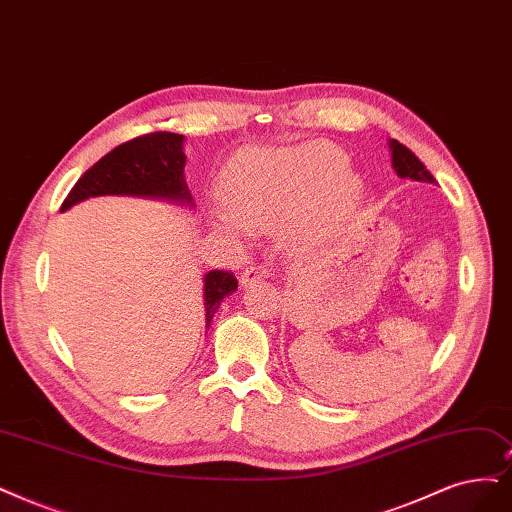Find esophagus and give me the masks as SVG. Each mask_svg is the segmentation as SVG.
Wrapping results in <instances>:
<instances>
[{
  "instance_id": "1",
  "label": "esophagus",
  "mask_w": 512,
  "mask_h": 512,
  "mask_svg": "<svg viewBox=\"0 0 512 512\" xmlns=\"http://www.w3.org/2000/svg\"><path fill=\"white\" fill-rule=\"evenodd\" d=\"M266 276H268L266 266H249V268H246V270L242 272L240 282H242V287H253L255 282L263 280Z\"/></svg>"
}]
</instances>
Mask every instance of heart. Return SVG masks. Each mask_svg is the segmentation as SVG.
<instances>
[{
    "mask_svg": "<svg viewBox=\"0 0 512 512\" xmlns=\"http://www.w3.org/2000/svg\"><path fill=\"white\" fill-rule=\"evenodd\" d=\"M344 156L325 145L240 156L223 181L225 211L251 232L272 230L299 215L295 240L331 236L363 202V181L342 168ZM221 230L238 227L219 219Z\"/></svg>",
    "mask_w": 512,
    "mask_h": 512,
    "instance_id": "1",
    "label": "heart"
}]
</instances>
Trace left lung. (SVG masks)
Returning a JSON list of instances; mask_svg holds the SVG:
<instances>
[{
  "instance_id": "obj_1",
  "label": "left lung",
  "mask_w": 512,
  "mask_h": 512,
  "mask_svg": "<svg viewBox=\"0 0 512 512\" xmlns=\"http://www.w3.org/2000/svg\"><path fill=\"white\" fill-rule=\"evenodd\" d=\"M390 151H392V168L401 179H413L422 183H434V177L430 170L420 162V158L413 154L409 147L399 143L396 139H390Z\"/></svg>"
}]
</instances>
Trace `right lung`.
Here are the masks:
<instances>
[{
    "instance_id": "right-lung-1",
    "label": "right lung",
    "mask_w": 512,
    "mask_h": 512,
    "mask_svg": "<svg viewBox=\"0 0 512 512\" xmlns=\"http://www.w3.org/2000/svg\"><path fill=\"white\" fill-rule=\"evenodd\" d=\"M185 154L183 135L175 132H149L111 149L71 187L61 213L73 204L94 196H141L177 204H192L183 179ZM238 289L234 272L213 270L204 276L206 327L221 301Z\"/></svg>"
}]
</instances>
